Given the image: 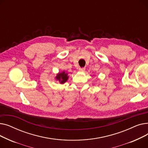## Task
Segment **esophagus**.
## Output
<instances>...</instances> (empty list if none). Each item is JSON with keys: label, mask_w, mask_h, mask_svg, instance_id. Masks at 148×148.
<instances>
[{"label": "esophagus", "mask_w": 148, "mask_h": 148, "mask_svg": "<svg viewBox=\"0 0 148 148\" xmlns=\"http://www.w3.org/2000/svg\"><path fill=\"white\" fill-rule=\"evenodd\" d=\"M79 70L80 72H84V70H85V68H80L79 69Z\"/></svg>", "instance_id": "obj_1"}]
</instances>
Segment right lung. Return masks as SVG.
Segmentation results:
<instances>
[{"label":"right lung","instance_id":"obj_1","mask_svg":"<svg viewBox=\"0 0 148 148\" xmlns=\"http://www.w3.org/2000/svg\"><path fill=\"white\" fill-rule=\"evenodd\" d=\"M68 78L69 76L68 75V73H66V72L65 71L59 72L56 74V76L55 77L56 80L58 81L60 84H64L68 80Z\"/></svg>","mask_w":148,"mask_h":148}]
</instances>
